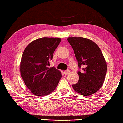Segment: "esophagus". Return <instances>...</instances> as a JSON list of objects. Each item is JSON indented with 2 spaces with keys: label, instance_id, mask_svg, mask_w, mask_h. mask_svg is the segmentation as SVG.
<instances>
[{
  "label": "esophagus",
  "instance_id": "1",
  "mask_svg": "<svg viewBox=\"0 0 123 123\" xmlns=\"http://www.w3.org/2000/svg\"><path fill=\"white\" fill-rule=\"evenodd\" d=\"M64 74H65V75H67L70 74V71L69 70H66L64 71Z\"/></svg>",
  "mask_w": 123,
  "mask_h": 123
}]
</instances>
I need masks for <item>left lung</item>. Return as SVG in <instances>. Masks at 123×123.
I'll list each match as a JSON object with an SVG mask.
<instances>
[{
	"instance_id": "1",
	"label": "left lung",
	"mask_w": 123,
	"mask_h": 123,
	"mask_svg": "<svg viewBox=\"0 0 123 123\" xmlns=\"http://www.w3.org/2000/svg\"><path fill=\"white\" fill-rule=\"evenodd\" d=\"M73 48L79 67L78 82L72 85L76 92L83 96L92 95L98 91L104 82L107 64L99 47L90 39L83 37L67 39Z\"/></svg>"
}]
</instances>
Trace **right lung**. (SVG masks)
Masks as SVG:
<instances>
[{"mask_svg": "<svg viewBox=\"0 0 123 123\" xmlns=\"http://www.w3.org/2000/svg\"><path fill=\"white\" fill-rule=\"evenodd\" d=\"M61 40L60 38H41L31 42L24 50L20 75L28 89L36 96L51 94L61 79L60 71L48 67Z\"/></svg>", "mask_w": 123, "mask_h": 123, "instance_id": "add662e5", "label": "right lung"}]
</instances>
